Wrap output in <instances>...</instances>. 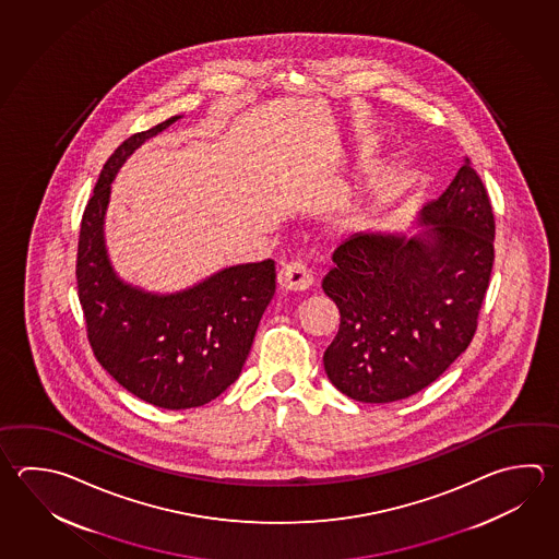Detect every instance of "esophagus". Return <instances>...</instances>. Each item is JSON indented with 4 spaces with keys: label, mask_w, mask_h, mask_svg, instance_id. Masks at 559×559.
<instances>
[{
    "label": "esophagus",
    "mask_w": 559,
    "mask_h": 559,
    "mask_svg": "<svg viewBox=\"0 0 559 559\" xmlns=\"http://www.w3.org/2000/svg\"><path fill=\"white\" fill-rule=\"evenodd\" d=\"M276 278H278L281 288L290 290V293L306 290V288L314 285V276L306 269V264L300 263V261H290V263L283 264Z\"/></svg>",
    "instance_id": "obj_1"
}]
</instances>
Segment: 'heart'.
Segmentation results:
<instances>
[{"instance_id": "heart-1", "label": "heart", "mask_w": 559, "mask_h": 559, "mask_svg": "<svg viewBox=\"0 0 559 559\" xmlns=\"http://www.w3.org/2000/svg\"><path fill=\"white\" fill-rule=\"evenodd\" d=\"M361 215H364V213H361L359 207H346V210L340 211V215H337V227L344 229V231H349V229L358 227Z\"/></svg>"}]
</instances>
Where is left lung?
<instances>
[{
  "mask_svg": "<svg viewBox=\"0 0 559 559\" xmlns=\"http://www.w3.org/2000/svg\"><path fill=\"white\" fill-rule=\"evenodd\" d=\"M407 233H356L322 281L340 310L324 352L328 380L361 403L425 390L468 348L495 263V215L464 158Z\"/></svg>",
  "mask_w": 559,
  "mask_h": 559,
  "instance_id": "8db88e82",
  "label": "left lung"
}]
</instances>
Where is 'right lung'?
<instances>
[{"label":"right lung","instance_id":"right-lung-1","mask_svg":"<svg viewBox=\"0 0 559 559\" xmlns=\"http://www.w3.org/2000/svg\"><path fill=\"white\" fill-rule=\"evenodd\" d=\"M181 117L124 140L86 203L76 253V288L98 364L146 403L200 407L239 378L274 295V261L227 266L178 293L130 285L108 259L105 217L110 183L138 147Z\"/></svg>","mask_w":559,"mask_h":559}]
</instances>
